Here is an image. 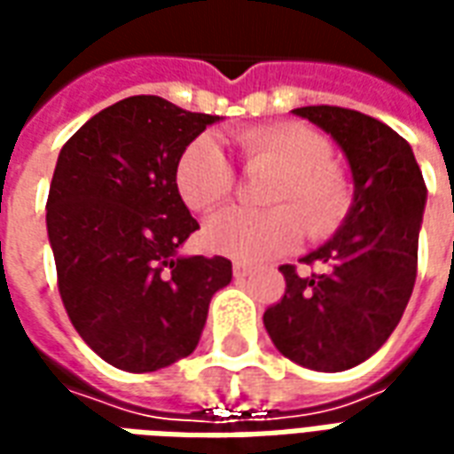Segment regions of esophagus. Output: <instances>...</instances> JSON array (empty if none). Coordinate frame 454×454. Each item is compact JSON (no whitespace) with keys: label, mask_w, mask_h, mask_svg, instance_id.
Masks as SVG:
<instances>
[{"label":"esophagus","mask_w":454,"mask_h":454,"mask_svg":"<svg viewBox=\"0 0 454 454\" xmlns=\"http://www.w3.org/2000/svg\"><path fill=\"white\" fill-rule=\"evenodd\" d=\"M250 272H253V267L246 265V262H236V265H233V277H236V279H243V277H247Z\"/></svg>","instance_id":"34e87169"}]
</instances>
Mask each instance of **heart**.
I'll return each mask as SVG.
<instances>
[{"mask_svg": "<svg viewBox=\"0 0 454 454\" xmlns=\"http://www.w3.org/2000/svg\"><path fill=\"white\" fill-rule=\"evenodd\" d=\"M247 165L279 168L267 192L270 211L226 208L204 226V246L238 262H262L292 250L306 233L321 238L345 216L350 197L331 143L304 123L282 121L233 133ZM175 187L192 211H211L236 187V169L211 136H199L175 165ZM305 223L301 224V221Z\"/></svg>", "mask_w": 454, "mask_h": 454, "instance_id": "heart-1", "label": "heart"}]
</instances>
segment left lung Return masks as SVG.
Returning <instances> with one entry per match:
<instances>
[{"label":"left lung","instance_id":"8db88e82","mask_svg":"<svg viewBox=\"0 0 454 454\" xmlns=\"http://www.w3.org/2000/svg\"><path fill=\"white\" fill-rule=\"evenodd\" d=\"M338 143L352 172V204L331 240L282 265V301L262 316L275 348L301 367L342 372L387 342L409 304L428 189L413 150L396 130L340 106H301Z\"/></svg>","mask_w":454,"mask_h":454}]
</instances>
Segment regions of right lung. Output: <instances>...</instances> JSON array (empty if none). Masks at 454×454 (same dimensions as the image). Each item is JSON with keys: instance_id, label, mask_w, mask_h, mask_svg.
<instances>
[{"instance_id": "obj_1", "label": "right lung", "mask_w": 454, "mask_h": 454, "mask_svg": "<svg viewBox=\"0 0 454 454\" xmlns=\"http://www.w3.org/2000/svg\"><path fill=\"white\" fill-rule=\"evenodd\" d=\"M218 116L138 94L106 106L58 155L45 204L58 289L104 362L155 372L194 352L226 257L179 255L199 228L175 187L182 150Z\"/></svg>"}]
</instances>
